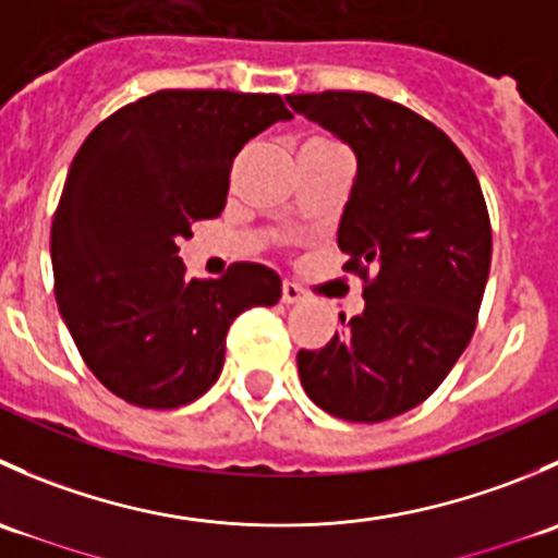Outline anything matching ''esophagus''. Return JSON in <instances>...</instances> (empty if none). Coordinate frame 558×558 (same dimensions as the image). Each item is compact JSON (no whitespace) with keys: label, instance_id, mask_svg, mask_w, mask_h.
Instances as JSON below:
<instances>
[{"label":"esophagus","instance_id":"1","mask_svg":"<svg viewBox=\"0 0 558 558\" xmlns=\"http://www.w3.org/2000/svg\"><path fill=\"white\" fill-rule=\"evenodd\" d=\"M305 300V291H302L300 283H294V280H286L283 283V302H302Z\"/></svg>","mask_w":558,"mask_h":558}]
</instances>
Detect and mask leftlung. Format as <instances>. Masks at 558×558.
Returning a JSON list of instances; mask_svg holds the SVG:
<instances>
[{
	"label": "left lung",
	"instance_id": "1",
	"mask_svg": "<svg viewBox=\"0 0 558 558\" xmlns=\"http://www.w3.org/2000/svg\"><path fill=\"white\" fill-rule=\"evenodd\" d=\"M289 102L356 150L337 245L367 300L324 348L296 353L300 378L326 413L380 424L435 393L475 331L492 267L488 207L453 140L410 107L367 92Z\"/></svg>",
	"mask_w": 558,
	"mask_h": 558
}]
</instances>
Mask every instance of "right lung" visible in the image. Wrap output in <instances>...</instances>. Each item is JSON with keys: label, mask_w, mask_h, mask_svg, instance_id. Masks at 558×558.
<instances>
[{"label": "right lung", "mask_w": 558, "mask_h": 558, "mask_svg": "<svg viewBox=\"0 0 558 558\" xmlns=\"http://www.w3.org/2000/svg\"><path fill=\"white\" fill-rule=\"evenodd\" d=\"M283 118L278 94L165 88L83 140L50 227L53 291L86 367L123 402L199 399L221 375L232 320L280 300L262 264L189 280L178 243L221 216L234 156Z\"/></svg>", "instance_id": "1"}]
</instances>
